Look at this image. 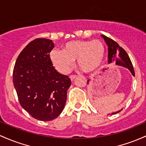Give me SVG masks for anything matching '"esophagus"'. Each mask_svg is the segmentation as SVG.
<instances>
[{"mask_svg": "<svg viewBox=\"0 0 146 146\" xmlns=\"http://www.w3.org/2000/svg\"><path fill=\"white\" fill-rule=\"evenodd\" d=\"M70 79H71V81H73L76 78V76H75V75H70Z\"/></svg>", "mask_w": 146, "mask_h": 146, "instance_id": "obj_1", "label": "esophagus"}]
</instances>
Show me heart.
Returning <instances> with one entry per match:
<instances>
[{
    "label": "heart",
    "mask_w": 146,
    "mask_h": 146,
    "mask_svg": "<svg viewBox=\"0 0 146 146\" xmlns=\"http://www.w3.org/2000/svg\"><path fill=\"white\" fill-rule=\"evenodd\" d=\"M50 57L54 66L63 74L70 72L75 60L82 71L93 73L104 62L105 47L99 40H72L63 45L61 51L52 50Z\"/></svg>",
    "instance_id": "obj_1"
}]
</instances>
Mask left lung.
Masks as SVG:
<instances>
[{
	"instance_id": "obj_1",
	"label": "left lung",
	"mask_w": 146,
	"mask_h": 146,
	"mask_svg": "<svg viewBox=\"0 0 146 146\" xmlns=\"http://www.w3.org/2000/svg\"><path fill=\"white\" fill-rule=\"evenodd\" d=\"M101 36L104 39L105 42L108 47V63H115L116 65H120V66L128 69L132 76H135V70H134L132 62H131L130 57L127 52L112 39L106 36L105 35ZM89 81L90 80H88V83H89ZM121 110H122V109ZM121 110L112 112L111 114H117V113L121 112Z\"/></svg>"
}]
</instances>
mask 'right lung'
Instances as JSON below:
<instances>
[{
  "label": "right lung",
  "instance_id": "obj_1",
  "mask_svg": "<svg viewBox=\"0 0 146 146\" xmlns=\"http://www.w3.org/2000/svg\"><path fill=\"white\" fill-rule=\"evenodd\" d=\"M52 40L36 38L27 45L16 59L13 83L21 106L37 120L48 121L60 115L65 107L68 76L55 70L50 57Z\"/></svg>",
  "mask_w": 146,
  "mask_h": 146
}]
</instances>
